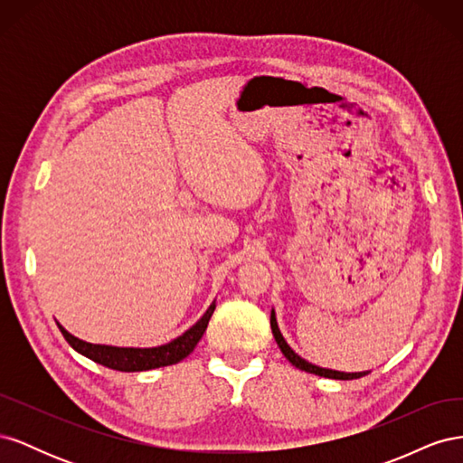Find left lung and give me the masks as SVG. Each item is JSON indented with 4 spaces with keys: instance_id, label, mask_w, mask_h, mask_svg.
I'll list each match as a JSON object with an SVG mask.
<instances>
[{
    "instance_id": "8db88e82",
    "label": "left lung",
    "mask_w": 463,
    "mask_h": 463,
    "mask_svg": "<svg viewBox=\"0 0 463 463\" xmlns=\"http://www.w3.org/2000/svg\"><path fill=\"white\" fill-rule=\"evenodd\" d=\"M270 326H272V334H274V340L278 342L279 349H282V354L286 355V359L291 363V365H296L298 369L305 371V373H313V374H318V376H325V378H335V381H354V378H361L365 376L367 373H342V371H332V369H322V367H317L313 365V363L305 361L303 357H299L293 349L288 345V342L284 340L282 332H279L278 328V322H276V315L272 311L270 315Z\"/></svg>"
}]
</instances>
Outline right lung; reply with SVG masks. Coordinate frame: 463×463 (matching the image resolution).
Segmentation results:
<instances>
[{
  "label": "right lung",
  "mask_w": 463,
  "mask_h": 463,
  "mask_svg": "<svg viewBox=\"0 0 463 463\" xmlns=\"http://www.w3.org/2000/svg\"><path fill=\"white\" fill-rule=\"evenodd\" d=\"M214 309L216 305L213 303L197 325L191 326L187 332L181 334L179 338L172 340L170 344H164L158 347H116V345H104V344H90L77 338L73 334H69L63 326L60 328H61L63 338L69 342V345L77 349L79 354L92 359L94 363H100V365L108 369L135 373V371L167 367V365H174V363L181 359H185L203 338V334L208 326V320L213 317Z\"/></svg>",
  "instance_id": "1"
}]
</instances>
